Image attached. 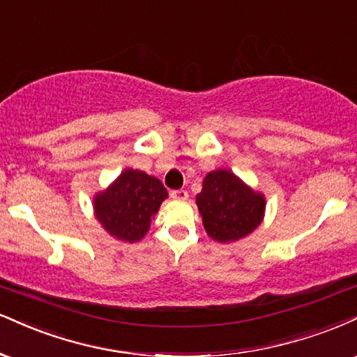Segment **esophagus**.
Listing matches in <instances>:
<instances>
[{"mask_svg":"<svg viewBox=\"0 0 357 357\" xmlns=\"http://www.w3.org/2000/svg\"><path fill=\"white\" fill-rule=\"evenodd\" d=\"M170 197L174 200H187L188 199V192L183 190V188H178V190H172Z\"/></svg>","mask_w":357,"mask_h":357,"instance_id":"1","label":"esophagus"}]
</instances>
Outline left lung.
<instances>
[{
    "instance_id": "8db88e82",
    "label": "left lung",
    "mask_w": 357,
    "mask_h": 357,
    "mask_svg": "<svg viewBox=\"0 0 357 357\" xmlns=\"http://www.w3.org/2000/svg\"><path fill=\"white\" fill-rule=\"evenodd\" d=\"M197 207L205 232L217 242H236L259 227L266 211V199L245 185L230 170H213L205 175Z\"/></svg>"
}]
</instances>
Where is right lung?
I'll use <instances>...</instances> for the list:
<instances>
[{
	"label": "right lung",
	"mask_w": 357,
	"mask_h": 357,
	"mask_svg": "<svg viewBox=\"0 0 357 357\" xmlns=\"http://www.w3.org/2000/svg\"><path fill=\"white\" fill-rule=\"evenodd\" d=\"M167 197L160 180L142 170L127 169L107 190L95 195V215L110 236L138 242L149 232L150 222Z\"/></svg>",
	"instance_id": "add662e5"
}]
</instances>
